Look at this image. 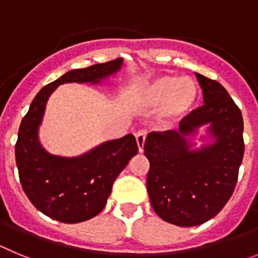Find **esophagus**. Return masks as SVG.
<instances>
[{
    "instance_id": "esophagus-1",
    "label": "esophagus",
    "mask_w": 258,
    "mask_h": 258,
    "mask_svg": "<svg viewBox=\"0 0 258 258\" xmlns=\"http://www.w3.org/2000/svg\"><path fill=\"white\" fill-rule=\"evenodd\" d=\"M146 136H147V132H146V131H140V132H138V133L136 134L137 146H138V151H140V152H143V147H145Z\"/></svg>"
}]
</instances>
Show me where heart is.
<instances>
[{"label": "heart", "instance_id": "heart-1", "mask_svg": "<svg viewBox=\"0 0 258 258\" xmlns=\"http://www.w3.org/2000/svg\"><path fill=\"white\" fill-rule=\"evenodd\" d=\"M199 99V90L194 80L163 75L140 86L136 104L150 111L160 107V120L164 124L179 121L192 112Z\"/></svg>", "mask_w": 258, "mask_h": 258}]
</instances>
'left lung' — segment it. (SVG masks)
<instances>
[{
	"label": "left lung",
	"instance_id": "8db88e82",
	"mask_svg": "<svg viewBox=\"0 0 258 258\" xmlns=\"http://www.w3.org/2000/svg\"><path fill=\"white\" fill-rule=\"evenodd\" d=\"M195 75L204 104L182 118L179 132H152L145 142L152 208L164 221L182 227L202 225L225 207L244 155L239 107L220 83ZM206 123L214 143L190 150L187 137Z\"/></svg>",
	"mask_w": 258,
	"mask_h": 258
}]
</instances>
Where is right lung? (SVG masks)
Masks as SVG:
<instances>
[{
	"label": "right lung",
	"instance_id": "1",
	"mask_svg": "<svg viewBox=\"0 0 258 258\" xmlns=\"http://www.w3.org/2000/svg\"><path fill=\"white\" fill-rule=\"evenodd\" d=\"M117 58L81 70H72L41 89L23 117L15 145V160L22 187L31 203L52 220L77 223L97 216L106 206L117 175L138 152L133 134L107 141L77 157L45 151L38 141L46 102L66 83H101L120 70Z\"/></svg>",
	"mask_w": 258,
	"mask_h": 258
}]
</instances>
